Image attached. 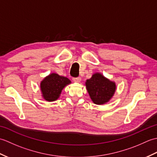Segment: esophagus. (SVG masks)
I'll return each mask as SVG.
<instances>
[{
	"label": "esophagus",
	"mask_w": 157,
	"mask_h": 157,
	"mask_svg": "<svg viewBox=\"0 0 157 157\" xmlns=\"http://www.w3.org/2000/svg\"><path fill=\"white\" fill-rule=\"evenodd\" d=\"M73 81L75 82H80L81 78L80 77H77V78H73Z\"/></svg>",
	"instance_id": "obj_1"
}]
</instances>
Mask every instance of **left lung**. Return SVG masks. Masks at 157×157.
I'll return each instance as SVG.
<instances>
[{"label": "left lung", "mask_w": 157, "mask_h": 157, "mask_svg": "<svg viewBox=\"0 0 157 157\" xmlns=\"http://www.w3.org/2000/svg\"><path fill=\"white\" fill-rule=\"evenodd\" d=\"M87 90L95 104L102 105L108 102L114 94L116 86L114 82L96 73L86 82Z\"/></svg>", "instance_id": "8db88e82"}]
</instances>
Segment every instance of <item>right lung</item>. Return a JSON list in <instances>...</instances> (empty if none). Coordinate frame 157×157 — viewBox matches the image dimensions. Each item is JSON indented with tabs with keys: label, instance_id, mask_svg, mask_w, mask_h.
<instances>
[{
	"label": "right lung",
	"instance_id": "1",
	"mask_svg": "<svg viewBox=\"0 0 157 157\" xmlns=\"http://www.w3.org/2000/svg\"><path fill=\"white\" fill-rule=\"evenodd\" d=\"M71 81L64 76L52 73L45 78L40 84L43 97L48 101H55L57 99L62 90Z\"/></svg>",
	"mask_w": 157,
	"mask_h": 157
}]
</instances>
